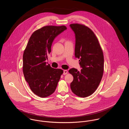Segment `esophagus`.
<instances>
[{
    "label": "esophagus",
    "instance_id": "esophagus-1",
    "mask_svg": "<svg viewBox=\"0 0 129 129\" xmlns=\"http://www.w3.org/2000/svg\"><path fill=\"white\" fill-rule=\"evenodd\" d=\"M67 70H64V71H63V74H64V75H65V74H67Z\"/></svg>",
    "mask_w": 129,
    "mask_h": 129
}]
</instances>
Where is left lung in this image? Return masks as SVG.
<instances>
[{
	"label": "left lung",
	"mask_w": 129,
	"mask_h": 129,
	"mask_svg": "<svg viewBox=\"0 0 129 129\" xmlns=\"http://www.w3.org/2000/svg\"><path fill=\"white\" fill-rule=\"evenodd\" d=\"M70 26L75 37V56L79 59L80 67L71 69L69 72L74 77L71 83L72 91L80 97L92 94L101 81L104 73V57L97 38L85 25L73 24Z\"/></svg>",
	"instance_id": "left-lung-1"
}]
</instances>
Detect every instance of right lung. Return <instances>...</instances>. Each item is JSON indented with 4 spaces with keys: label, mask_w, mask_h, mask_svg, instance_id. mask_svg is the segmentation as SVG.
Listing matches in <instances>:
<instances>
[{
    "label": "right lung",
    "mask_w": 129,
    "mask_h": 129,
    "mask_svg": "<svg viewBox=\"0 0 129 129\" xmlns=\"http://www.w3.org/2000/svg\"><path fill=\"white\" fill-rule=\"evenodd\" d=\"M66 29L64 25L43 26L32 33L24 52L23 71L25 80L32 91L41 98L55 92L63 73L61 69L53 68L45 61L55 37Z\"/></svg>",
    "instance_id": "right-lung-1"
}]
</instances>
